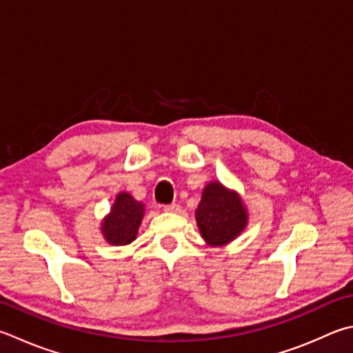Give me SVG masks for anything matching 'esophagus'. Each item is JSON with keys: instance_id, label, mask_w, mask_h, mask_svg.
<instances>
[{"instance_id": "34e87169", "label": "esophagus", "mask_w": 353, "mask_h": 353, "mask_svg": "<svg viewBox=\"0 0 353 353\" xmlns=\"http://www.w3.org/2000/svg\"><path fill=\"white\" fill-rule=\"evenodd\" d=\"M164 210L165 212H170V214H178L179 210H181V208H179L178 204H168V205H164Z\"/></svg>"}]
</instances>
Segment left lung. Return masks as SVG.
<instances>
[{"label":"left lung","instance_id":"left-lung-1","mask_svg":"<svg viewBox=\"0 0 353 353\" xmlns=\"http://www.w3.org/2000/svg\"><path fill=\"white\" fill-rule=\"evenodd\" d=\"M195 219L205 244L210 248H223L248 228L249 212L236 190L228 189L214 179L203 189Z\"/></svg>","mask_w":353,"mask_h":353}]
</instances>
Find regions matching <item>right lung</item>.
I'll list each match as a JSON object with an SVG mask.
<instances>
[{"label": "right lung", "instance_id": "1", "mask_svg": "<svg viewBox=\"0 0 353 353\" xmlns=\"http://www.w3.org/2000/svg\"><path fill=\"white\" fill-rule=\"evenodd\" d=\"M144 212L145 208L141 201L135 199L129 192H119L110 212L99 225L103 238L112 245H128L135 241Z\"/></svg>", "mask_w": 353, "mask_h": 353}]
</instances>
